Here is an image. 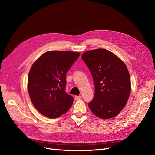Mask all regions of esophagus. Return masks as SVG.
I'll return each mask as SVG.
<instances>
[{
  "label": "esophagus",
  "mask_w": 155,
  "mask_h": 155,
  "mask_svg": "<svg viewBox=\"0 0 155 155\" xmlns=\"http://www.w3.org/2000/svg\"><path fill=\"white\" fill-rule=\"evenodd\" d=\"M74 99L76 100H80V99H81V96H76L74 97Z\"/></svg>",
  "instance_id": "34e87169"
}]
</instances>
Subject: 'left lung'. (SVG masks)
I'll return each instance as SVG.
<instances>
[{"label":"left lung","instance_id":"left-lung-1","mask_svg":"<svg viewBox=\"0 0 155 155\" xmlns=\"http://www.w3.org/2000/svg\"><path fill=\"white\" fill-rule=\"evenodd\" d=\"M81 59L90 70L95 85L88 107L94 114L110 119L124 109L130 93V78L125 64L105 49L85 51Z\"/></svg>","mask_w":155,"mask_h":155}]
</instances>
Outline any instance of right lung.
<instances>
[{
    "label": "right lung",
    "mask_w": 155,
    "mask_h": 155,
    "mask_svg": "<svg viewBox=\"0 0 155 155\" xmlns=\"http://www.w3.org/2000/svg\"><path fill=\"white\" fill-rule=\"evenodd\" d=\"M79 55L70 51H49L33 64L28 91L33 105L43 115L58 118L72 105L73 97L65 91L66 75Z\"/></svg>",
    "instance_id": "obj_1"
}]
</instances>
